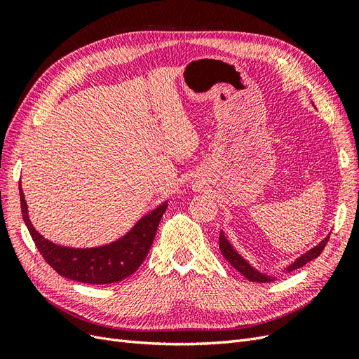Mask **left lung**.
Returning <instances> with one entry per match:
<instances>
[{
	"label": "left lung",
	"mask_w": 359,
	"mask_h": 359,
	"mask_svg": "<svg viewBox=\"0 0 359 359\" xmlns=\"http://www.w3.org/2000/svg\"><path fill=\"white\" fill-rule=\"evenodd\" d=\"M328 241H330V236H327L322 243H319L316 247L311 248L309 253L302 255L299 259H297L295 262H293L290 266H287V271L298 269V268L306 265L307 262H310V260H313V259H316L318 256H320V253L323 252V248H325V245L328 244ZM219 243H220L219 245H220L222 255L224 256V259H226L227 262H229L236 271H240V273H241L247 280L256 281V283H269V281L274 280L273 277H269V276H266V274L259 273V271H256L255 268L250 266V265L245 262V260L235 252V250L232 248V245H231L229 243H227V240L224 238L223 232H220Z\"/></svg>",
	"instance_id": "1"
}]
</instances>
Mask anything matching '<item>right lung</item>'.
I'll return each instance as SVG.
<instances>
[{
    "instance_id": "add662e5",
    "label": "right lung",
    "mask_w": 359,
    "mask_h": 359,
    "mask_svg": "<svg viewBox=\"0 0 359 359\" xmlns=\"http://www.w3.org/2000/svg\"><path fill=\"white\" fill-rule=\"evenodd\" d=\"M19 194L24 222L43 259L60 276L86 285H109L132 276L145 260L153 245L160 219L168 208V203L160 205L153 212L140 219L121 240L109 245L69 248L48 241L32 227L28 219L24 191L20 187Z\"/></svg>"
}]
</instances>
